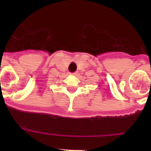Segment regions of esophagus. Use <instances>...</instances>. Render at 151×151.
<instances>
[{"label":"esophagus","instance_id":"esophagus-1","mask_svg":"<svg viewBox=\"0 0 151 151\" xmlns=\"http://www.w3.org/2000/svg\"><path fill=\"white\" fill-rule=\"evenodd\" d=\"M71 75H76L77 74V72H75V73H70Z\"/></svg>","mask_w":151,"mask_h":151}]
</instances>
